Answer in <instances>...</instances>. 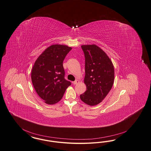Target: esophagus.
<instances>
[{"label": "esophagus", "instance_id": "34e87169", "mask_svg": "<svg viewBox=\"0 0 151 151\" xmlns=\"http://www.w3.org/2000/svg\"><path fill=\"white\" fill-rule=\"evenodd\" d=\"M78 83H79V81L78 80H75V81L73 82V85H76V84Z\"/></svg>", "mask_w": 151, "mask_h": 151}]
</instances>
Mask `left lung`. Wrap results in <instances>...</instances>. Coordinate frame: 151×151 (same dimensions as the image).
<instances>
[{"instance_id":"8db88e82","label":"left lung","mask_w":151,"mask_h":151,"mask_svg":"<svg viewBox=\"0 0 151 151\" xmlns=\"http://www.w3.org/2000/svg\"><path fill=\"white\" fill-rule=\"evenodd\" d=\"M85 58L84 83L86 90L80 99L90 106L101 103L109 93L114 81V68L109 57L95 45H82Z\"/></svg>"}]
</instances>
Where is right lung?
Wrapping results in <instances>:
<instances>
[{
	"mask_svg": "<svg viewBox=\"0 0 151 151\" xmlns=\"http://www.w3.org/2000/svg\"><path fill=\"white\" fill-rule=\"evenodd\" d=\"M72 48L63 45H53L37 58L31 73L32 82L38 96L49 105L63 98L71 82L65 78L63 61Z\"/></svg>",
	"mask_w": 151,
	"mask_h": 151,
	"instance_id": "obj_1",
	"label": "right lung"
}]
</instances>
